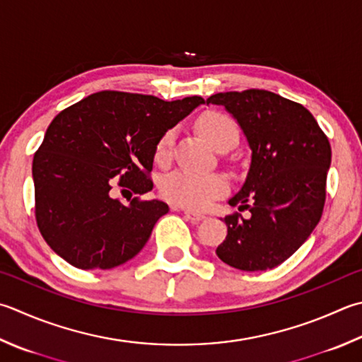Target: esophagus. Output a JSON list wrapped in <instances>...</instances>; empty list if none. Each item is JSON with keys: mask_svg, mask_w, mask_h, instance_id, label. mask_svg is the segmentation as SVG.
Segmentation results:
<instances>
[{"mask_svg": "<svg viewBox=\"0 0 362 362\" xmlns=\"http://www.w3.org/2000/svg\"><path fill=\"white\" fill-rule=\"evenodd\" d=\"M184 216H186L187 219L194 221V222H199V221L204 219V214L197 213V211H192V209H184Z\"/></svg>", "mask_w": 362, "mask_h": 362, "instance_id": "obj_1", "label": "esophagus"}]
</instances>
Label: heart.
<instances>
[{"label": "heart", "mask_w": 362, "mask_h": 362, "mask_svg": "<svg viewBox=\"0 0 362 362\" xmlns=\"http://www.w3.org/2000/svg\"><path fill=\"white\" fill-rule=\"evenodd\" d=\"M200 134L217 151L230 145H236L240 139V129L233 118L221 112H208L197 121ZM175 141V131L170 129L159 139L154 149V159L165 163L170 159ZM227 190V182L217 175H195L180 170L163 178L160 192L168 202L181 204L190 209H204Z\"/></svg>", "instance_id": "heart-1"}]
</instances>
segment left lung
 I'll return each instance as SVG.
<instances>
[{
  "mask_svg": "<svg viewBox=\"0 0 362 362\" xmlns=\"http://www.w3.org/2000/svg\"><path fill=\"white\" fill-rule=\"evenodd\" d=\"M206 104L225 107L252 151L243 187L228 200L249 209L250 217H225L227 236L216 254L241 271L276 268L301 247L322 217L328 137L308 108L271 91L217 93Z\"/></svg>",
  "mask_w": 362,
  "mask_h": 362,
  "instance_id": "8db88e82",
  "label": "left lung"
}]
</instances>
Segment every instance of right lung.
I'll return each mask as SVG.
<instances>
[{"label": "right lung", "instance_id": "obj_1", "mask_svg": "<svg viewBox=\"0 0 362 362\" xmlns=\"http://www.w3.org/2000/svg\"><path fill=\"white\" fill-rule=\"evenodd\" d=\"M200 104L100 91L54 117L33 159L36 221L53 252L78 269H112L139 254L168 204H124L110 195L113 182L149 192L159 139Z\"/></svg>", "mask_w": 362, "mask_h": 362}]
</instances>
